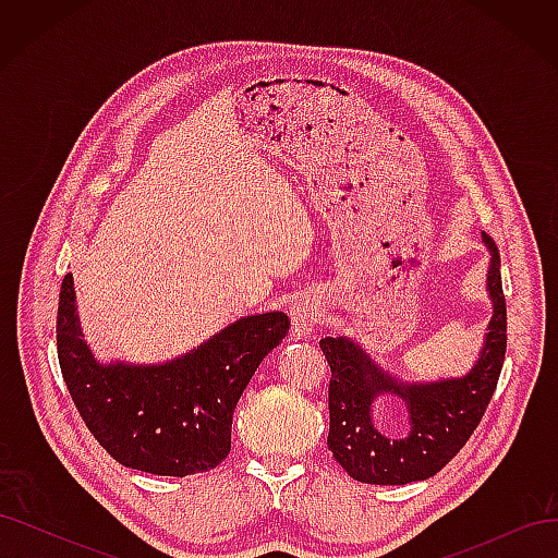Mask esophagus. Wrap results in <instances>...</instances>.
I'll use <instances>...</instances> for the list:
<instances>
[{
  "label": "esophagus",
  "instance_id": "34e87169",
  "mask_svg": "<svg viewBox=\"0 0 558 558\" xmlns=\"http://www.w3.org/2000/svg\"><path fill=\"white\" fill-rule=\"evenodd\" d=\"M291 330L295 337H310L316 326V307L307 298H298L291 305Z\"/></svg>",
  "mask_w": 558,
  "mask_h": 558
}]
</instances>
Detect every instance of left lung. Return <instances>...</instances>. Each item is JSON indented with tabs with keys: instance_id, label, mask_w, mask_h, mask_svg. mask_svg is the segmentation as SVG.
<instances>
[{
	"instance_id": "1",
	"label": "left lung",
	"mask_w": 558,
	"mask_h": 558,
	"mask_svg": "<svg viewBox=\"0 0 558 558\" xmlns=\"http://www.w3.org/2000/svg\"><path fill=\"white\" fill-rule=\"evenodd\" d=\"M492 251L486 289L494 302L480 361L461 379L404 384L384 373L367 353L347 337L320 340L328 365V449L349 477L365 484H410L440 472L475 433L494 398L508 349V310L500 281V253L484 234ZM384 392L403 398L411 412V433L386 438L374 426L372 404Z\"/></svg>"
}]
</instances>
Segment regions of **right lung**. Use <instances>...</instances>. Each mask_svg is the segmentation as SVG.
<instances>
[{
  "label": "right lung",
  "instance_id": "1",
  "mask_svg": "<svg viewBox=\"0 0 558 558\" xmlns=\"http://www.w3.org/2000/svg\"><path fill=\"white\" fill-rule=\"evenodd\" d=\"M74 279L58 302V359L95 440L118 463L160 477L207 472L230 453L232 414L256 367L291 328L281 312L234 320L162 365H102L81 340Z\"/></svg>",
  "mask_w": 558,
  "mask_h": 558
}]
</instances>
